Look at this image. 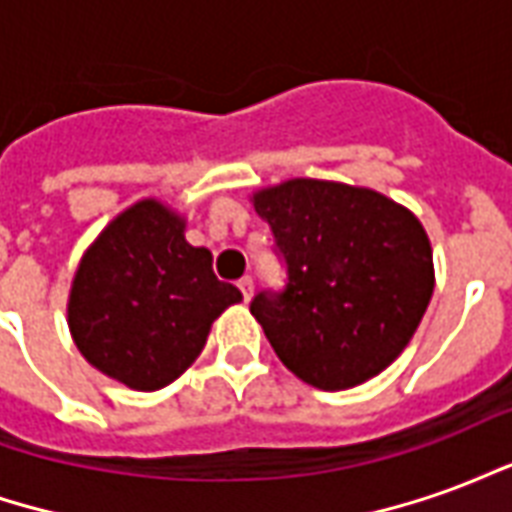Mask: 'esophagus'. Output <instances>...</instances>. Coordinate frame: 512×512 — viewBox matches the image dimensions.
Returning a JSON list of instances; mask_svg holds the SVG:
<instances>
[{
	"instance_id": "34e87169",
	"label": "esophagus",
	"mask_w": 512,
	"mask_h": 512,
	"mask_svg": "<svg viewBox=\"0 0 512 512\" xmlns=\"http://www.w3.org/2000/svg\"><path fill=\"white\" fill-rule=\"evenodd\" d=\"M238 290L244 293V301L252 299V290H255V282H252V277H241V279H238Z\"/></svg>"
}]
</instances>
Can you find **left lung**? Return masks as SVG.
Here are the masks:
<instances>
[{
  "instance_id": "left-lung-1",
  "label": "left lung",
  "mask_w": 512,
  "mask_h": 512,
  "mask_svg": "<svg viewBox=\"0 0 512 512\" xmlns=\"http://www.w3.org/2000/svg\"><path fill=\"white\" fill-rule=\"evenodd\" d=\"M252 202L288 268L285 290H260L249 304L282 365L326 392L392 365L433 296L417 216L373 189L312 178L260 189Z\"/></svg>"
}]
</instances>
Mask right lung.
<instances>
[{"instance_id": "add662e5", "label": "right lung", "mask_w": 512, "mask_h": 512, "mask_svg": "<svg viewBox=\"0 0 512 512\" xmlns=\"http://www.w3.org/2000/svg\"><path fill=\"white\" fill-rule=\"evenodd\" d=\"M183 230L167 205L136 202L95 238L73 277V343L104 376L139 392L172 384L200 356L211 323L241 301Z\"/></svg>"}]
</instances>
